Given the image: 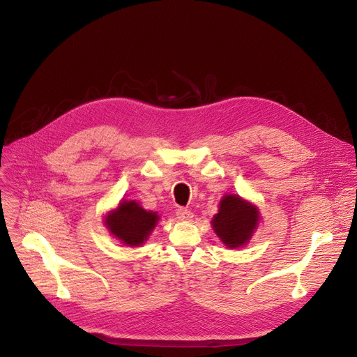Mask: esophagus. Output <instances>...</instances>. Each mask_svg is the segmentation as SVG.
I'll list each match as a JSON object with an SVG mask.
<instances>
[{
  "label": "esophagus",
  "mask_w": 357,
  "mask_h": 357,
  "mask_svg": "<svg viewBox=\"0 0 357 357\" xmlns=\"http://www.w3.org/2000/svg\"><path fill=\"white\" fill-rule=\"evenodd\" d=\"M176 215H178V218L182 220V221H191V220L194 218V213L190 211V210H185V208H179V210L176 211Z\"/></svg>",
  "instance_id": "34e87169"
}]
</instances>
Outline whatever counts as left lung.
<instances>
[{"label":"left lung","mask_w":357,"mask_h":357,"mask_svg":"<svg viewBox=\"0 0 357 357\" xmlns=\"http://www.w3.org/2000/svg\"><path fill=\"white\" fill-rule=\"evenodd\" d=\"M259 220L256 205L238 195H224L211 226L224 245L236 249L249 243Z\"/></svg>","instance_id":"8db88e82"}]
</instances>
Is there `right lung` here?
<instances>
[{
  "mask_svg": "<svg viewBox=\"0 0 357 357\" xmlns=\"http://www.w3.org/2000/svg\"><path fill=\"white\" fill-rule=\"evenodd\" d=\"M159 221L158 213L146 211L136 201H121L105 217V226L127 246H140L153 231Z\"/></svg>",
  "mask_w": 357,
  "mask_h": 357,
  "instance_id": "right-lung-1",
  "label": "right lung"
}]
</instances>
